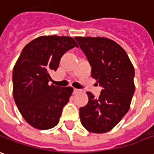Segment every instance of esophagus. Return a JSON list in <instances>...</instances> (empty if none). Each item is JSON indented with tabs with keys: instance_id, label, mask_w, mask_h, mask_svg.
I'll use <instances>...</instances> for the list:
<instances>
[{
	"instance_id": "esophagus-1",
	"label": "esophagus",
	"mask_w": 154,
	"mask_h": 154,
	"mask_svg": "<svg viewBox=\"0 0 154 154\" xmlns=\"http://www.w3.org/2000/svg\"><path fill=\"white\" fill-rule=\"evenodd\" d=\"M82 90L80 89H77V88H74V94H78V93H81Z\"/></svg>"
}]
</instances>
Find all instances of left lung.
Instances as JSON below:
<instances>
[{"label": "left lung", "mask_w": 154, "mask_h": 154, "mask_svg": "<svg viewBox=\"0 0 154 154\" xmlns=\"http://www.w3.org/2000/svg\"><path fill=\"white\" fill-rule=\"evenodd\" d=\"M92 67L91 76L103 88L99 98L87 92L88 103L80 108L82 125L105 133L128 112L135 92L133 65L116 42L103 37H75ZM98 85V84H97Z\"/></svg>", "instance_id": "1"}]
</instances>
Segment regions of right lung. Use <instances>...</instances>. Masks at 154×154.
Here are the masks:
<instances>
[{"instance_id": "1", "label": "right lung", "mask_w": 154, "mask_h": 154, "mask_svg": "<svg viewBox=\"0 0 154 154\" xmlns=\"http://www.w3.org/2000/svg\"><path fill=\"white\" fill-rule=\"evenodd\" d=\"M77 44L68 36H40L23 48L12 73L13 98L22 116L38 130L59 123L63 107L72 94L71 87L49 85L61 56Z\"/></svg>"}]
</instances>
